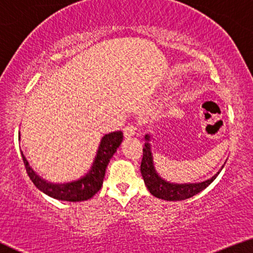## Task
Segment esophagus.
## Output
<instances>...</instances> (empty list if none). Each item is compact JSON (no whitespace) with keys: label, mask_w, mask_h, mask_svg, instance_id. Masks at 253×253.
<instances>
[{"label":"esophagus","mask_w":253,"mask_h":253,"mask_svg":"<svg viewBox=\"0 0 253 253\" xmlns=\"http://www.w3.org/2000/svg\"><path fill=\"white\" fill-rule=\"evenodd\" d=\"M136 130H137V128L135 126L128 125L125 128V130H124V136H125V138H129L131 136H134V135L136 134Z\"/></svg>","instance_id":"esophagus-1"}]
</instances>
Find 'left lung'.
I'll use <instances>...</instances> for the list:
<instances>
[{"label":"left lung","mask_w":253,"mask_h":253,"mask_svg":"<svg viewBox=\"0 0 253 253\" xmlns=\"http://www.w3.org/2000/svg\"><path fill=\"white\" fill-rule=\"evenodd\" d=\"M145 144L143 148V159L141 164V174L144 179L146 188L150 191V193L153 197L166 200V201H182L188 198L194 197L195 194L208 187L211 183L216 179L218 174L224 168L225 164L221 166V168L218 170L217 174H214L211 178L203 180L199 183H171L168 180L164 179L154 167L153 161V153L152 148H151V135L146 134L145 136Z\"/></svg>","instance_id":"1"}]
</instances>
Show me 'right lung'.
<instances>
[{
  "label": "right lung",
  "mask_w": 253,
  "mask_h": 253,
  "mask_svg": "<svg viewBox=\"0 0 253 253\" xmlns=\"http://www.w3.org/2000/svg\"><path fill=\"white\" fill-rule=\"evenodd\" d=\"M19 139H20V131H19ZM122 142V131H114V133L105 134L101 138L99 148L96 150V156L94 158L89 170L84 176H82L81 178L67 183H52L50 180L43 178L42 176H40L30 167L28 160L26 159L25 154L21 150L20 152L22 160H24L26 171H27L34 185L40 191H42L48 197L61 200V201L78 202L93 198L95 193L99 192L103 184L105 169H107L110 159L114 157Z\"/></svg>",
  "instance_id": "1"
}]
</instances>
